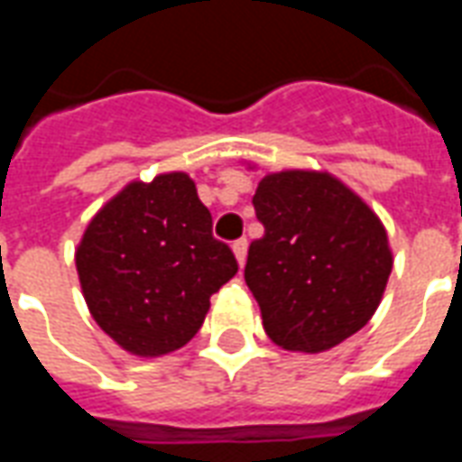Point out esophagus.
<instances>
[{
  "label": "esophagus",
  "instance_id": "34e87169",
  "mask_svg": "<svg viewBox=\"0 0 462 462\" xmlns=\"http://www.w3.org/2000/svg\"><path fill=\"white\" fill-rule=\"evenodd\" d=\"M232 252H235V260H237V264H245V260H247V240H237L232 242Z\"/></svg>",
  "mask_w": 462,
  "mask_h": 462
}]
</instances>
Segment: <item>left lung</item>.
Wrapping results in <instances>:
<instances>
[{"mask_svg":"<svg viewBox=\"0 0 462 462\" xmlns=\"http://www.w3.org/2000/svg\"><path fill=\"white\" fill-rule=\"evenodd\" d=\"M252 205L264 235L250 245L245 282L267 337L321 354L364 329L393 270L386 227L366 200L329 171L291 168L267 172Z\"/></svg>","mask_w":462,"mask_h":462,"instance_id":"1","label":"left lung"}]
</instances>
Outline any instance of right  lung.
Returning <instances> with one entry per match:
<instances>
[{"label": "right lung", "instance_id": "obj_1", "mask_svg": "<svg viewBox=\"0 0 462 462\" xmlns=\"http://www.w3.org/2000/svg\"><path fill=\"white\" fill-rule=\"evenodd\" d=\"M86 307L138 358L178 351L198 334L210 297L237 274L212 237V217L188 172L131 180L96 212L76 247Z\"/></svg>", "mask_w": 462, "mask_h": 462}]
</instances>
